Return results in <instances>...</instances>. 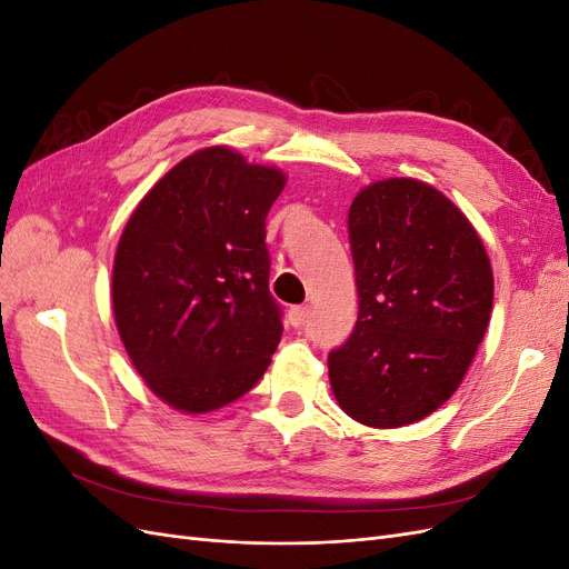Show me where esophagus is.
I'll return each mask as SVG.
<instances>
[{
	"instance_id": "obj_1",
	"label": "esophagus",
	"mask_w": 569,
	"mask_h": 569,
	"mask_svg": "<svg viewBox=\"0 0 569 569\" xmlns=\"http://www.w3.org/2000/svg\"><path fill=\"white\" fill-rule=\"evenodd\" d=\"M308 318H311V311H308V306H295V308H289V325L297 327V330H301V327H306Z\"/></svg>"
}]
</instances>
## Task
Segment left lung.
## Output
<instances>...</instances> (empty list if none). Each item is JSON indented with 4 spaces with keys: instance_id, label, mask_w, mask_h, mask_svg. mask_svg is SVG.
<instances>
[{
    "instance_id": "8db88e82",
    "label": "left lung",
    "mask_w": 569,
    "mask_h": 569,
    "mask_svg": "<svg viewBox=\"0 0 569 569\" xmlns=\"http://www.w3.org/2000/svg\"><path fill=\"white\" fill-rule=\"evenodd\" d=\"M349 239L358 320L327 356L335 399L368 427L418 422L451 399L485 339L487 249L451 199L412 178L360 189Z\"/></svg>"
}]
</instances>
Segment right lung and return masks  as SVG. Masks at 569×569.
I'll list each match as a JSON object with an SVG mask.
<instances>
[{
	"instance_id": "obj_1",
	"label": "right lung",
	"mask_w": 569,
	"mask_h": 569,
	"mask_svg": "<svg viewBox=\"0 0 569 569\" xmlns=\"http://www.w3.org/2000/svg\"><path fill=\"white\" fill-rule=\"evenodd\" d=\"M278 168L230 147L182 159L137 203L113 258L120 341L147 387L182 412L244 396L282 337L270 297L266 218Z\"/></svg>"
}]
</instances>
